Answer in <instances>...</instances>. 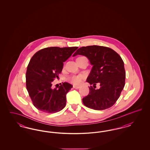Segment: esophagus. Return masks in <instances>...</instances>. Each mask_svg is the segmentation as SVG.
<instances>
[{"label":"esophagus","instance_id":"1","mask_svg":"<svg viewBox=\"0 0 150 150\" xmlns=\"http://www.w3.org/2000/svg\"><path fill=\"white\" fill-rule=\"evenodd\" d=\"M73 88H75V89H79V88H80V86H76V85H74L73 86Z\"/></svg>","mask_w":150,"mask_h":150}]
</instances>
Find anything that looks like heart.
I'll return each instance as SVG.
<instances>
[{"label":"heart","mask_w":150,"mask_h":150,"mask_svg":"<svg viewBox=\"0 0 150 150\" xmlns=\"http://www.w3.org/2000/svg\"><path fill=\"white\" fill-rule=\"evenodd\" d=\"M84 76L83 75H78V76H74L71 78L70 79V81L72 83L75 84H79L81 83L82 79H83Z\"/></svg>","instance_id":"1"}]
</instances>
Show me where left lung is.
Masks as SVG:
<instances>
[{
	"label": "left lung",
	"instance_id": "left-lung-1",
	"mask_svg": "<svg viewBox=\"0 0 150 150\" xmlns=\"http://www.w3.org/2000/svg\"><path fill=\"white\" fill-rule=\"evenodd\" d=\"M84 56L93 65L86 81L91 85L89 93L83 98L84 105L96 110L112 106L119 98L125 86V71L121 57L113 50L103 46L80 48L73 54ZM97 83L100 88L95 90Z\"/></svg>",
	"mask_w": 150,
	"mask_h": 150
}]
</instances>
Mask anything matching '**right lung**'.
<instances>
[{
  "instance_id": "right-lung-1",
  "label": "right lung",
  "mask_w": 150,
  "mask_h": 150,
  "mask_svg": "<svg viewBox=\"0 0 150 150\" xmlns=\"http://www.w3.org/2000/svg\"><path fill=\"white\" fill-rule=\"evenodd\" d=\"M78 48L48 47L39 50L31 58L26 74V86L38 110L45 113H55L65 107L66 94L72 86L64 82L53 89L52 82L58 78L64 62Z\"/></svg>"
}]
</instances>
